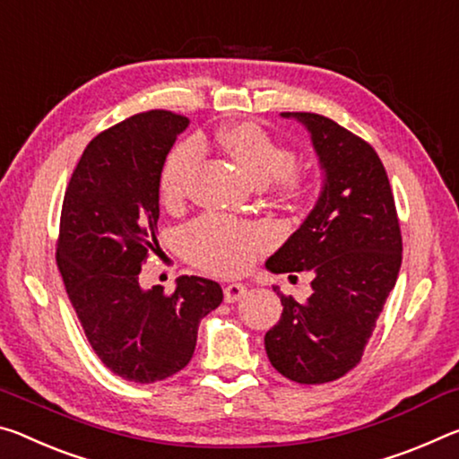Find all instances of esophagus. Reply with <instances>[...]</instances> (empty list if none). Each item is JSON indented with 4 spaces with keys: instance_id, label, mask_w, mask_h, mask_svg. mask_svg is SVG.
<instances>
[{
    "instance_id": "obj_1",
    "label": "esophagus",
    "mask_w": 459,
    "mask_h": 459,
    "mask_svg": "<svg viewBox=\"0 0 459 459\" xmlns=\"http://www.w3.org/2000/svg\"><path fill=\"white\" fill-rule=\"evenodd\" d=\"M244 295H246V287H244V284H239V282L228 284V287L223 289L225 303H236V300H239Z\"/></svg>"
}]
</instances>
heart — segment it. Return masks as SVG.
I'll return each mask as SVG.
<instances>
[{
    "label": "heart",
    "instance_id": "1",
    "mask_svg": "<svg viewBox=\"0 0 459 459\" xmlns=\"http://www.w3.org/2000/svg\"><path fill=\"white\" fill-rule=\"evenodd\" d=\"M220 142L239 170L256 185L273 180L281 197H295L305 185V170L290 162L289 150L254 122L231 124L221 130ZM203 159L199 140L189 138L170 150L160 172V193L164 203H178L189 189L195 170ZM262 238L247 223L205 215L180 234L186 256L195 264L220 274H238L250 264Z\"/></svg>",
    "mask_w": 459,
    "mask_h": 459
}]
</instances>
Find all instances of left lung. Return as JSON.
I'll list each match as a JSON object with an SVG mask.
<instances>
[{
  "instance_id": "8db88e82",
  "label": "left lung",
  "mask_w": 459,
  "mask_h": 459,
  "mask_svg": "<svg viewBox=\"0 0 459 459\" xmlns=\"http://www.w3.org/2000/svg\"><path fill=\"white\" fill-rule=\"evenodd\" d=\"M311 134L323 170L317 203L266 260L274 274L311 273V297L281 295L282 315L264 335L270 364L299 385H323L354 368L399 279L403 239L393 189L374 148L305 111H284Z\"/></svg>"
}]
</instances>
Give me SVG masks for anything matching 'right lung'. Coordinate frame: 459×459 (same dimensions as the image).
Wrapping results in <instances>:
<instances>
[{"instance_id":"obj_1","label":"right lung","mask_w":459,"mask_h":459,"mask_svg":"<svg viewBox=\"0 0 459 459\" xmlns=\"http://www.w3.org/2000/svg\"><path fill=\"white\" fill-rule=\"evenodd\" d=\"M189 119L152 109L89 142L66 186L56 264L89 343L119 378L150 385L191 362L199 323L220 307L221 287L180 276L172 295L140 287L159 246L164 160Z\"/></svg>"}]
</instances>
